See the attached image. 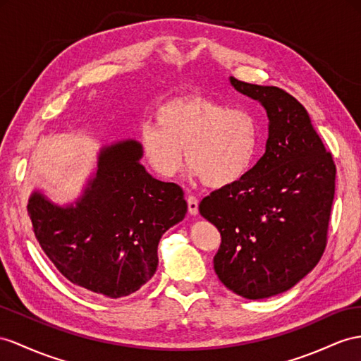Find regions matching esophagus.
<instances>
[{
  "mask_svg": "<svg viewBox=\"0 0 361 361\" xmlns=\"http://www.w3.org/2000/svg\"><path fill=\"white\" fill-rule=\"evenodd\" d=\"M188 210L190 215L198 214V200L195 197H192V195L188 197Z\"/></svg>",
  "mask_w": 361,
  "mask_h": 361,
  "instance_id": "esophagus-1",
  "label": "esophagus"
}]
</instances>
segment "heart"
<instances>
[{"instance_id": "heart-1", "label": "heart", "mask_w": 361, "mask_h": 361, "mask_svg": "<svg viewBox=\"0 0 361 361\" xmlns=\"http://www.w3.org/2000/svg\"><path fill=\"white\" fill-rule=\"evenodd\" d=\"M155 122L143 123L138 137L145 159L164 178L175 177L186 159L192 177L212 189L226 188L245 177L259 152L257 118L214 99L168 100L157 108Z\"/></svg>"}]
</instances>
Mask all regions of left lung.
<instances>
[{
    "instance_id": "left-lung-1",
    "label": "left lung",
    "mask_w": 361,
    "mask_h": 361,
    "mask_svg": "<svg viewBox=\"0 0 361 361\" xmlns=\"http://www.w3.org/2000/svg\"><path fill=\"white\" fill-rule=\"evenodd\" d=\"M265 108V154L244 178L212 192L200 214L221 233L214 269L235 294L257 300L290 290L317 265L336 190V164L300 102L277 87L230 78Z\"/></svg>"
}]
</instances>
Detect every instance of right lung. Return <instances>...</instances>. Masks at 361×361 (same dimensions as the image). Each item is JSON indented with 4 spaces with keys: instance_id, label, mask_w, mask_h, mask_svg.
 <instances>
[{
    "instance_id": "right-lung-1",
    "label": "right lung",
    "mask_w": 361,
    "mask_h": 361,
    "mask_svg": "<svg viewBox=\"0 0 361 361\" xmlns=\"http://www.w3.org/2000/svg\"><path fill=\"white\" fill-rule=\"evenodd\" d=\"M142 157L134 138L106 145L75 202L59 206L33 190L27 206L33 233L59 273L109 299L151 279L163 233L188 212L178 184L154 178Z\"/></svg>"
}]
</instances>
